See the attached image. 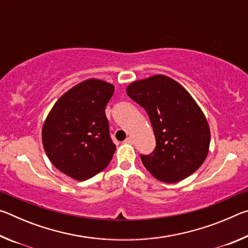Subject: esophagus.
<instances>
[{"mask_svg": "<svg viewBox=\"0 0 248 248\" xmlns=\"http://www.w3.org/2000/svg\"><path fill=\"white\" fill-rule=\"evenodd\" d=\"M125 143H133V139L131 137H129V138H127V139H125Z\"/></svg>", "mask_w": 248, "mask_h": 248, "instance_id": "1", "label": "esophagus"}]
</instances>
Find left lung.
Returning a JSON list of instances; mask_svg holds the SVG:
<instances>
[{
  "mask_svg": "<svg viewBox=\"0 0 248 248\" xmlns=\"http://www.w3.org/2000/svg\"><path fill=\"white\" fill-rule=\"evenodd\" d=\"M127 94L148 112L156 140L152 153L140 155L145 169L169 184L194 174L208 155L210 129L191 95L165 75L133 82Z\"/></svg>",
  "mask_w": 248,
  "mask_h": 248,
  "instance_id": "left-lung-1",
  "label": "left lung"
}]
</instances>
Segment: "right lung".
I'll return each mask as SVG.
<instances>
[{
	"label": "right lung",
	"mask_w": 248,
	"mask_h": 248,
	"mask_svg": "<svg viewBox=\"0 0 248 248\" xmlns=\"http://www.w3.org/2000/svg\"><path fill=\"white\" fill-rule=\"evenodd\" d=\"M112 84L90 78L58 99L43 127L50 162L73 179H90L106 169L116 151L105 109Z\"/></svg>",
	"instance_id": "add662e5"
}]
</instances>
